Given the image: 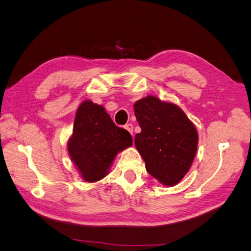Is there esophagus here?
Listing matches in <instances>:
<instances>
[{
	"label": "esophagus",
	"mask_w": 251,
	"mask_h": 251,
	"mask_svg": "<svg viewBox=\"0 0 251 251\" xmlns=\"http://www.w3.org/2000/svg\"><path fill=\"white\" fill-rule=\"evenodd\" d=\"M126 130L128 132V133H131V135H133V125L132 124H127V125H126Z\"/></svg>",
	"instance_id": "obj_1"
}]
</instances>
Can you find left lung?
<instances>
[{
	"label": "left lung",
	"mask_w": 251,
	"mask_h": 251,
	"mask_svg": "<svg viewBox=\"0 0 251 251\" xmlns=\"http://www.w3.org/2000/svg\"><path fill=\"white\" fill-rule=\"evenodd\" d=\"M141 132L135 147L148 173L164 186H175L184 178L198 148V131L179 105L148 95L134 104Z\"/></svg>",
	"instance_id": "left-lung-1"
}]
</instances>
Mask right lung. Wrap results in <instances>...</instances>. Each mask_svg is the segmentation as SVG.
<instances>
[{
  "instance_id": "right-lung-1",
  "label": "right lung",
  "mask_w": 251,
  "mask_h": 251,
  "mask_svg": "<svg viewBox=\"0 0 251 251\" xmlns=\"http://www.w3.org/2000/svg\"><path fill=\"white\" fill-rule=\"evenodd\" d=\"M132 142L130 133L116 126L101 104L86 100L75 114L67 150L80 177L94 183L107 176L118 153Z\"/></svg>"
}]
</instances>
